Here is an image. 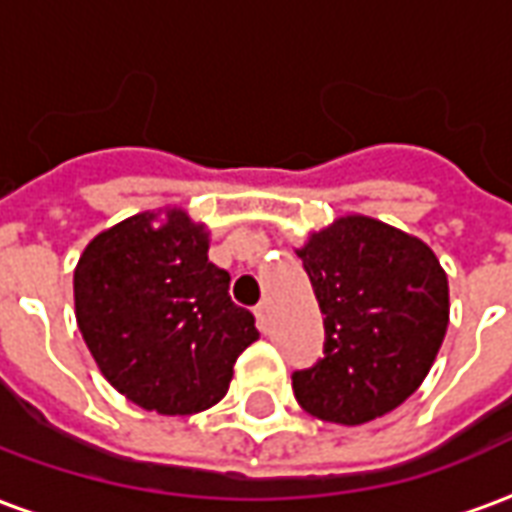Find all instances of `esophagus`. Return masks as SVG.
<instances>
[{"label": "esophagus", "mask_w": 512, "mask_h": 512, "mask_svg": "<svg viewBox=\"0 0 512 512\" xmlns=\"http://www.w3.org/2000/svg\"><path fill=\"white\" fill-rule=\"evenodd\" d=\"M255 318H257V326H260V329L266 332V329H268V304H266V301H263V304H257V307H255Z\"/></svg>", "instance_id": "esophagus-1"}]
</instances>
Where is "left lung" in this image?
Instances as JSON below:
<instances>
[{
	"mask_svg": "<svg viewBox=\"0 0 512 512\" xmlns=\"http://www.w3.org/2000/svg\"><path fill=\"white\" fill-rule=\"evenodd\" d=\"M326 326L323 359L293 376L299 406L334 425H365L419 389L450 323V285L425 241L348 213L296 249Z\"/></svg>",
	"mask_w": 512,
	"mask_h": 512,
	"instance_id": "8db88e82",
	"label": "left lung"
}]
</instances>
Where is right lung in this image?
<instances>
[{"label": "right lung", "mask_w": 512, "mask_h": 512, "mask_svg": "<svg viewBox=\"0 0 512 512\" xmlns=\"http://www.w3.org/2000/svg\"><path fill=\"white\" fill-rule=\"evenodd\" d=\"M211 233L183 208L106 227L73 271L76 323L95 365L145 411L189 417L216 406L260 332L208 260Z\"/></svg>", "instance_id": "right-lung-1"}]
</instances>
